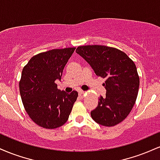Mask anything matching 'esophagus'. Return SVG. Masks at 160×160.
<instances>
[{
	"label": "esophagus",
	"instance_id": "34e87169",
	"mask_svg": "<svg viewBox=\"0 0 160 160\" xmlns=\"http://www.w3.org/2000/svg\"><path fill=\"white\" fill-rule=\"evenodd\" d=\"M86 92H84V91H80V92H79V95H80V97H84L86 95Z\"/></svg>",
	"mask_w": 160,
	"mask_h": 160
}]
</instances>
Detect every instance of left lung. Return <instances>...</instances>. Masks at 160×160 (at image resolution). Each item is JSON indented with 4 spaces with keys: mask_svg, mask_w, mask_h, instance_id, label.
Here are the masks:
<instances>
[{
    "mask_svg": "<svg viewBox=\"0 0 160 160\" xmlns=\"http://www.w3.org/2000/svg\"><path fill=\"white\" fill-rule=\"evenodd\" d=\"M76 52L97 76L106 79L105 97L98 98L92 118L104 126L120 123L131 112L138 92L140 81L134 62L122 51L106 46H80Z\"/></svg>",
    "mask_w": 160,
    "mask_h": 160,
    "instance_id": "left-lung-1",
    "label": "left lung"
}]
</instances>
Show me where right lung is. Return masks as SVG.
<instances>
[{
    "mask_svg": "<svg viewBox=\"0 0 160 160\" xmlns=\"http://www.w3.org/2000/svg\"><path fill=\"white\" fill-rule=\"evenodd\" d=\"M75 47L55 49L35 55L23 68L19 92L25 111L33 122L44 128H56L67 122L78 93L57 88L63 69Z\"/></svg>",
    "mask_w": 160,
    "mask_h": 160,
    "instance_id": "1",
    "label": "right lung"
}]
</instances>
